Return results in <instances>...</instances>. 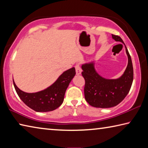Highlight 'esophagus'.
Returning <instances> with one entry per match:
<instances>
[{
	"instance_id": "obj_1",
	"label": "esophagus",
	"mask_w": 148,
	"mask_h": 148,
	"mask_svg": "<svg viewBox=\"0 0 148 148\" xmlns=\"http://www.w3.org/2000/svg\"><path fill=\"white\" fill-rule=\"evenodd\" d=\"M75 68H76V75H80L82 73V69L80 68L79 65V64H76V66H75Z\"/></svg>"
}]
</instances>
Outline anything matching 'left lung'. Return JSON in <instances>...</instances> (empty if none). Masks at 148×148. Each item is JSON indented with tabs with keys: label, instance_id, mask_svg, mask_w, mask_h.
<instances>
[{
	"label": "left lung",
	"instance_id": "8db88e82",
	"mask_svg": "<svg viewBox=\"0 0 148 148\" xmlns=\"http://www.w3.org/2000/svg\"><path fill=\"white\" fill-rule=\"evenodd\" d=\"M112 36L114 40L124 44L120 36L114 34ZM125 47L128 64L124 73L118 78L106 79L101 76L95 70L94 61L82 65V74L86 81L85 99L91 106L101 108L116 106L129 93L133 81V67L131 56L126 46Z\"/></svg>",
	"mask_w": 148,
	"mask_h": 148
}]
</instances>
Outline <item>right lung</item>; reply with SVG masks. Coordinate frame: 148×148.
Wrapping results in <instances>:
<instances>
[{"label": "right lung", "mask_w": 148, "mask_h": 148, "mask_svg": "<svg viewBox=\"0 0 148 148\" xmlns=\"http://www.w3.org/2000/svg\"><path fill=\"white\" fill-rule=\"evenodd\" d=\"M75 74L76 71L73 67L64 71L46 89L32 93L19 89L13 79L14 86L19 98L27 106L36 112H50L57 109L63 102L65 92Z\"/></svg>", "instance_id": "add662e5"}]
</instances>
